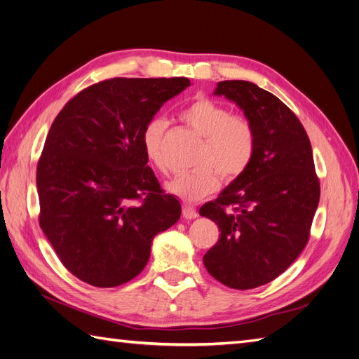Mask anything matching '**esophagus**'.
I'll return each instance as SVG.
<instances>
[{"label":"esophagus","instance_id":"1","mask_svg":"<svg viewBox=\"0 0 359 359\" xmlns=\"http://www.w3.org/2000/svg\"><path fill=\"white\" fill-rule=\"evenodd\" d=\"M182 217H184V219H187V220L196 219V217H198V211H196V208H194L193 205L182 203Z\"/></svg>","mask_w":359,"mask_h":359}]
</instances>
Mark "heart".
I'll return each mask as SVG.
<instances>
[{"label": "heart", "mask_w": 359, "mask_h": 359, "mask_svg": "<svg viewBox=\"0 0 359 359\" xmlns=\"http://www.w3.org/2000/svg\"><path fill=\"white\" fill-rule=\"evenodd\" d=\"M180 118L202 136V144L193 160L196 168L172 178L166 184L169 193L194 202L219 189L220 177L231 182L244 175L257 147V130L252 118L231 112L226 104L205 95L196 97L184 107ZM166 128L165 119L153 118L140 135L147 158L161 173L169 170L165 153Z\"/></svg>", "instance_id": "1"}]
</instances>
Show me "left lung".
<instances>
[{"label": "left lung", "mask_w": 359, "mask_h": 359, "mask_svg": "<svg viewBox=\"0 0 359 359\" xmlns=\"http://www.w3.org/2000/svg\"><path fill=\"white\" fill-rule=\"evenodd\" d=\"M215 94L253 119L257 147L244 175L201 206L220 231L203 264L224 286L245 290L277 278L307 245L320 182L306 128L278 97L247 81H222Z\"/></svg>", "instance_id": "obj_1"}]
</instances>
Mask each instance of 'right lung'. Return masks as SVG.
Segmentation results:
<instances>
[{"label":"right lung","instance_id":"1","mask_svg":"<svg viewBox=\"0 0 359 359\" xmlns=\"http://www.w3.org/2000/svg\"><path fill=\"white\" fill-rule=\"evenodd\" d=\"M187 78L86 86L53 119L37 163L39 223L67 271L95 287L140 274L153 238L181 215L147 163L144 126Z\"/></svg>","mask_w":359,"mask_h":359}]
</instances>
